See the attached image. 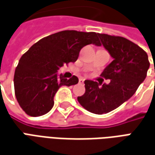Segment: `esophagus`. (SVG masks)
Returning a JSON list of instances; mask_svg holds the SVG:
<instances>
[{
  "mask_svg": "<svg viewBox=\"0 0 155 155\" xmlns=\"http://www.w3.org/2000/svg\"><path fill=\"white\" fill-rule=\"evenodd\" d=\"M84 79H82V78H81V79H80V80H79V83H80L81 84H84Z\"/></svg>",
  "mask_w": 155,
  "mask_h": 155,
  "instance_id": "1",
  "label": "esophagus"
}]
</instances>
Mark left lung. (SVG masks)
<instances>
[{
	"instance_id": "1",
	"label": "left lung",
	"mask_w": 155,
	"mask_h": 155,
	"mask_svg": "<svg viewBox=\"0 0 155 155\" xmlns=\"http://www.w3.org/2000/svg\"><path fill=\"white\" fill-rule=\"evenodd\" d=\"M113 61L101 76L109 84L84 81L85 93L78 96L79 103L91 113H109L128 101L144 81L150 68L148 54L142 48L121 36L98 34Z\"/></svg>"
}]
</instances>
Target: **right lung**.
<instances>
[{
	"label": "right lung",
	"mask_w": 155,
	"mask_h": 155,
	"mask_svg": "<svg viewBox=\"0 0 155 155\" xmlns=\"http://www.w3.org/2000/svg\"><path fill=\"white\" fill-rule=\"evenodd\" d=\"M101 45L98 33L63 31L42 38L23 54L15 68L14 87L16 100L30 116L45 114L54 105V96L62 85L79 82L73 75L58 74L64 64L77 61L82 48Z\"/></svg>",
	"instance_id": "obj_1"
}]
</instances>
